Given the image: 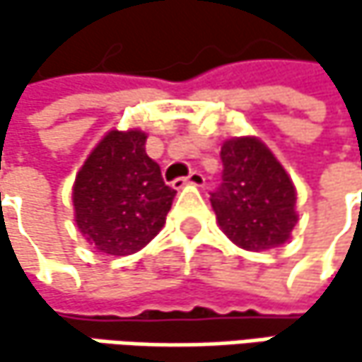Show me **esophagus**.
<instances>
[{
	"mask_svg": "<svg viewBox=\"0 0 362 362\" xmlns=\"http://www.w3.org/2000/svg\"><path fill=\"white\" fill-rule=\"evenodd\" d=\"M184 184H192V186H203L205 184V176L201 172H190L186 178H176L174 180V188H180Z\"/></svg>",
	"mask_w": 362,
	"mask_h": 362,
	"instance_id": "34e87169",
	"label": "esophagus"
}]
</instances>
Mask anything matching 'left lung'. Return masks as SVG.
<instances>
[{"label": "left lung", "mask_w": 362, "mask_h": 362, "mask_svg": "<svg viewBox=\"0 0 362 362\" xmlns=\"http://www.w3.org/2000/svg\"><path fill=\"white\" fill-rule=\"evenodd\" d=\"M222 182L209 201L222 230L243 250H270L289 239L296 216V188L274 159L255 138L224 142Z\"/></svg>", "instance_id": "obj_1"}]
</instances>
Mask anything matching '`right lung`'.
Masks as SVG:
<instances>
[{
	"instance_id": "obj_1",
	"label": "right lung",
	"mask_w": 362,
	"mask_h": 362,
	"mask_svg": "<svg viewBox=\"0 0 362 362\" xmlns=\"http://www.w3.org/2000/svg\"><path fill=\"white\" fill-rule=\"evenodd\" d=\"M144 142L146 134L138 129H112L77 174L75 222L98 252H138L165 224L176 190L163 182Z\"/></svg>"
}]
</instances>
